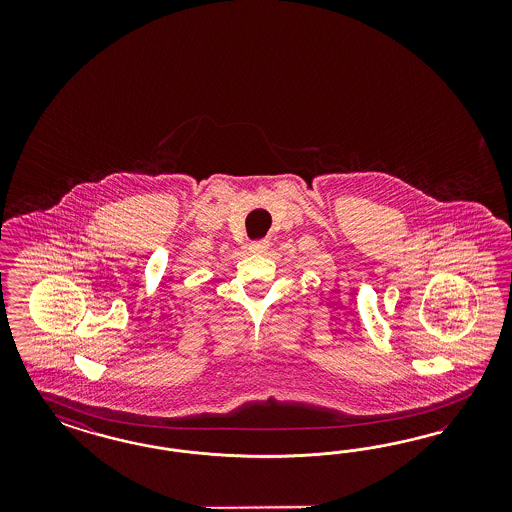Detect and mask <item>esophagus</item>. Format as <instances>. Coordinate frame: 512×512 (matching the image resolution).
<instances>
[{"label": "esophagus", "mask_w": 512, "mask_h": 512, "mask_svg": "<svg viewBox=\"0 0 512 512\" xmlns=\"http://www.w3.org/2000/svg\"><path fill=\"white\" fill-rule=\"evenodd\" d=\"M268 246H270L268 240H257V242H251V244H249V251L261 255V253H264V251L268 249Z\"/></svg>", "instance_id": "34e87169"}]
</instances>
